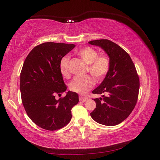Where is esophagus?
Instances as JSON below:
<instances>
[{
    "label": "esophagus",
    "mask_w": 160,
    "mask_h": 160,
    "mask_svg": "<svg viewBox=\"0 0 160 160\" xmlns=\"http://www.w3.org/2000/svg\"><path fill=\"white\" fill-rule=\"evenodd\" d=\"M87 100H88V98H87V97L83 96V95L79 96V101L81 102H85V101H86Z\"/></svg>",
    "instance_id": "1"
}]
</instances>
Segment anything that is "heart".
<instances>
[{
	"instance_id": "1",
	"label": "heart",
	"mask_w": 160,
	"mask_h": 160,
	"mask_svg": "<svg viewBox=\"0 0 160 160\" xmlns=\"http://www.w3.org/2000/svg\"><path fill=\"white\" fill-rule=\"evenodd\" d=\"M77 54L85 63L88 64L87 72H89L96 81H101L104 79L111 67V61L108 55H98V51L89 47L77 51ZM59 69L62 76L67 78L69 77V57L68 56L62 58L59 63ZM95 82L89 75L75 77L69 84V89L77 93L84 94L93 88Z\"/></svg>"
}]
</instances>
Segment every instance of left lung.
<instances>
[{"label":"left lung","mask_w":160,"mask_h":160,"mask_svg":"<svg viewBox=\"0 0 160 160\" xmlns=\"http://www.w3.org/2000/svg\"><path fill=\"white\" fill-rule=\"evenodd\" d=\"M107 52L111 61L109 71L99 87L92 93L105 94L94 99L96 108L90 113L96 122L113 126L126 119L137 103L139 78L128 53L116 43L108 39L91 41Z\"/></svg>","instance_id":"obj_1"}]
</instances>
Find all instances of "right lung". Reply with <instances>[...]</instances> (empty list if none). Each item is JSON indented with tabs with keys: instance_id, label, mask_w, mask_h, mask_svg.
I'll list each match as a JSON object with an SVG mask.
<instances>
[{
	"instance_id": "1",
	"label": "right lung",
	"mask_w": 160,
	"mask_h": 160,
	"mask_svg": "<svg viewBox=\"0 0 160 160\" xmlns=\"http://www.w3.org/2000/svg\"><path fill=\"white\" fill-rule=\"evenodd\" d=\"M75 47L73 44L43 42L27 55L21 72L20 90L27 114L38 127L55 131L71 119V109L79 102L78 94L67 89L59 69L61 59Z\"/></svg>"
}]
</instances>
